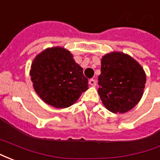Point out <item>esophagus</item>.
Returning <instances> with one entry per match:
<instances>
[{
	"label": "esophagus",
	"mask_w": 160,
	"mask_h": 160,
	"mask_svg": "<svg viewBox=\"0 0 160 160\" xmlns=\"http://www.w3.org/2000/svg\"><path fill=\"white\" fill-rule=\"evenodd\" d=\"M89 84H90V86H92V87H96L97 82H96V80H93V79H91V80H89Z\"/></svg>",
	"instance_id": "34e87169"
}]
</instances>
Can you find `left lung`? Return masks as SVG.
<instances>
[{"label": "left lung", "instance_id": "obj_1", "mask_svg": "<svg viewBox=\"0 0 160 160\" xmlns=\"http://www.w3.org/2000/svg\"><path fill=\"white\" fill-rule=\"evenodd\" d=\"M147 76L143 68L128 54L113 51L101 59L98 92L108 111L125 113L140 102Z\"/></svg>", "mask_w": 160, "mask_h": 160}]
</instances>
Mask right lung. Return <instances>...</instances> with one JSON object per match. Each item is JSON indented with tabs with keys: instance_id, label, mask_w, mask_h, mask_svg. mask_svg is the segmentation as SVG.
I'll use <instances>...</instances> for the list:
<instances>
[{
	"instance_id": "right-lung-1",
	"label": "right lung",
	"mask_w": 160,
	"mask_h": 160,
	"mask_svg": "<svg viewBox=\"0 0 160 160\" xmlns=\"http://www.w3.org/2000/svg\"><path fill=\"white\" fill-rule=\"evenodd\" d=\"M30 75L40 98L57 109L71 106L88 89L83 68L69 50L60 46L47 48L37 55Z\"/></svg>"
}]
</instances>
